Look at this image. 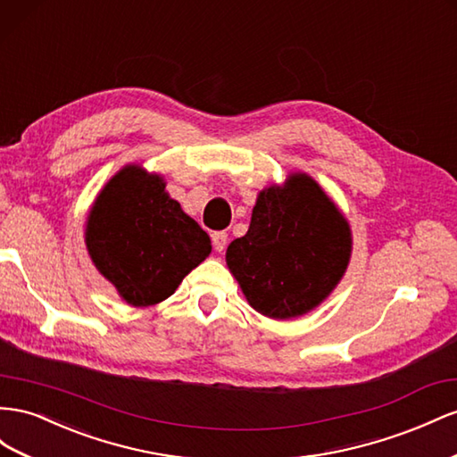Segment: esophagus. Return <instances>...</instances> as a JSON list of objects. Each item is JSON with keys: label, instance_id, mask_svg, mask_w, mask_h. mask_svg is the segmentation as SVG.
Returning a JSON list of instances; mask_svg holds the SVG:
<instances>
[{"label": "esophagus", "instance_id": "34e87169", "mask_svg": "<svg viewBox=\"0 0 457 457\" xmlns=\"http://www.w3.org/2000/svg\"><path fill=\"white\" fill-rule=\"evenodd\" d=\"M212 240H213V248L217 252H223L227 248V240H228V234L225 230H219L212 234Z\"/></svg>", "mask_w": 457, "mask_h": 457}]
</instances>
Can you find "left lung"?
Instances as JSON below:
<instances>
[{
  "instance_id": "obj_1",
  "label": "left lung",
  "mask_w": 457,
  "mask_h": 457,
  "mask_svg": "<svg viewBox=\"0 0 457 457\" xmlns=\"http://www.w3.org/2000/svg\"><path fill=\"white\" fill-rule=\"evenodd\" d=\"M346 219L319 184L292 175L285 188L259 194L245 237L230 242L227 265L255 312L303 315L323 302L348 267Z\"/></svg>"
}]
</instances>
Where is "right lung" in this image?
I'll return each mask as SVG.
<instances>
[{
    "instance_id": "right-lung-1",
    "label": "right lung",
    "mask_w": 457,
    "mask_h": 457,
    "mask_svg": "<svg viewBox=\"0 0 457 457\" xmlns=\"http://www.w3.org/2000/svg\"><path fill=\"white\" fill-rule=\"evenodd\" d=\"M86 245L97 270L137 307L169 298L212 253L207 232L140 167L122 169L97 195Z\"/></svg>"
}]
</instances>
